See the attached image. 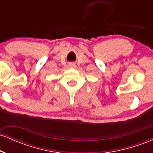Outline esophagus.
I'll return each mask as SVG.
<instances>
[{"instance_id": "obj_1", "label": "esophagus", "mask_w": 153, "mask_h": 153, "mask_svg": "<svg viewBox=\"0 0 153 153\" xmlns=\"http://www.w3.org/2000/svg\"><path fill=\"white\" fill-rule=\"evenodd\" d=\"M75 65L74 64V63H73V62L69 63V64H68V67H69V68H75Z\"/></svg>"}]
</instances>
